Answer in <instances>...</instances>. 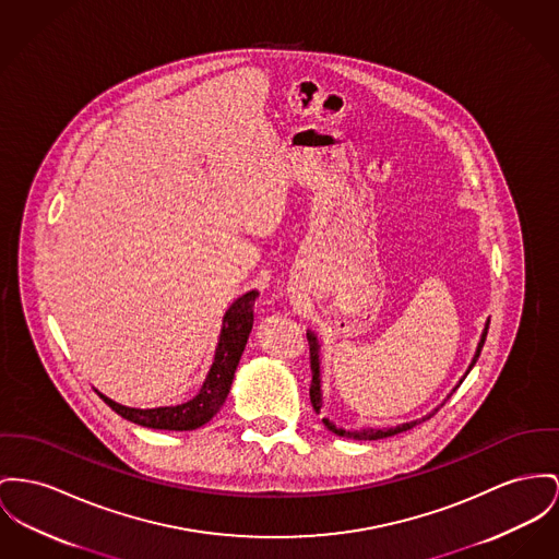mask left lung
Instances as JSON below:
<instances>
[{
  "label": "left lung",
  "instance_id": "obj_1",
  "mask_svg": "<svg viewBox=\"0 0 559 559\" xmlns=\"http://www.w3.org/2000/svg\"><path fill=\"white\" fill-rule=\"evenodd\" d=\"M487 329H489V320L485 322L484 333H481V341H479V345H477V352H475V358H473V362H471V367H468V371L466 374L471 372V369L475 367V362L479 360V354H481V349H484L485 336H487ZM307 341H309V360H311V388H309V399H311V405H313V409L316 413H320L322 409V381H320V345H318V336L313 335L311 331H307ZM464 374V377H466ZM464 377L460 379V383L464 381ZM457 383V385H460ZM455 385V388H457ZM455 388H453V392H455ZM451 392V394H453ZM449 394V396H451ZM447 396V399H449ZM439 409L432 411L430 415H426V417H421V419H415V421H407V424H399L396 428H360V430H345V428H336L335 424L331 421V419H322L324 421V426L331 430V432H335L338 437H347V439H356V441H377V439H385V437H394V435H399V432H405V430H409L413 428L415 424H419V421H426V419H430L435 413Z\"/></svg>",
  "mask_w": 559,
  "mask_h": 559
}]
</instances>
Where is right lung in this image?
I'll list each match as a JSON object with an SVG mask.
<instances>
[{"label": "right lung", "instance_id": "add662e5", "mask_svg": "<svg viewBox=\"0 0 559 559\" xmlns=\"http://www.w3.org/2000/svg\"><path fill=\"white\" fill-rule=\"evenodd\" d=\"M259 297L257 290L246 293L243 297L237 298L224 313L223 331L218 338L214 365L207 372L199 394L176 407H156V409H133L114 403L112 399L97 392L104 403L116 411L120 417L154 428V430H194L207 424L224 405L233 377L237 371V365L241 360V354L246 349L248 336L254 324V300Z\"/></svg>", "mask_w": 559, "mask_h": 559}]
</instances>
